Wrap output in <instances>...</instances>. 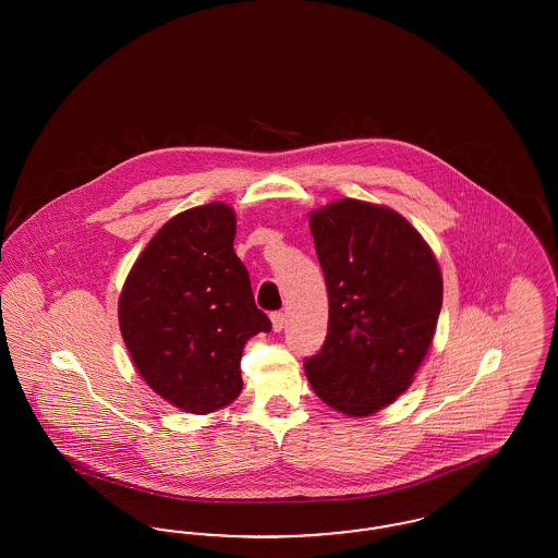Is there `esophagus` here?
Here are the masks:
<instances>
[{
	"mask_svg": "<svg viewBox=\"0 0 558 558\" xmlns=\"http://www.w3.org/2000/svg\"><path fill=\"white\" fill-rule=\"evenodd\" d=\"M269 318H271V328H274V332H280V330L284 328V324H287V316H284L282 312H274Z\"/></svg>",
	"mask_w": 558,
	"mask_h": 558,
	"instance_id": "34e87169",
	"label": "esophagus"
}]
</instances>
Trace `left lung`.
<instances>
[{
  "mask_svg": "<svg viewBox=\"0 0 558 558\" xmlns=\"http://www.w3.org/2000/svg\"><path fill=\"white\" fill-rule=\"evenodd\" d=\"M328 291V335L305 360L324 403L364 418L412 385L444 301L439 264L398 211L341 198L310 213Z\"/></svg>",
  "mask_w": 558,
  "mask_h": 558,
  "instance_id": "8db88e82",
  "label": "left lung"
}]
</instances>
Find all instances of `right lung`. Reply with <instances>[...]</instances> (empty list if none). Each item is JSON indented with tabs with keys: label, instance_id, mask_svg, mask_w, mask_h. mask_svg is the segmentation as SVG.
I'll return each mask as SVG.
<instances>
[{
	"label": "right lung",
	"instance_id": "obj_1",
	"mask_svg": "<svg viewBox=\"0 0 558 558\" xmlns=\"http://www.w3.org/2000/svg\"><path fill=\"white\" fill-rule=\"evenodd\" d=\"M234 239L236 213L226 203L178 213L140 253L119 296L135 371L190 414H211L239 398L242 349L271 330Z\"/></svg>",
	"mask_w": 558,
	"mask_h": 558
}]
</instances>
